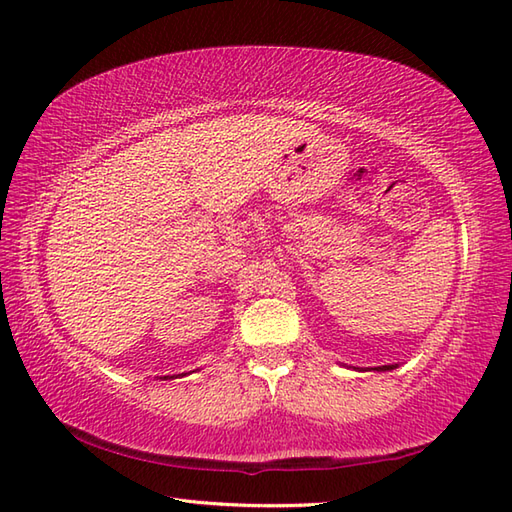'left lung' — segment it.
<instances>
[{
    "mask_svg": "<svg viewBox=\"0 0 512 512\" xmlns=\"http://www.w3.org/2000/svg\"><path fill=\"white\" fill-rule=\"evenodd\" d=\"M378 372H385V369H391V365H383V367H376Z\"/></svg>",
    "mask_w": 512,
    "mask_h": 512,
    "instance_id": "1",
    "label": "left lung"
}]
</instances>
